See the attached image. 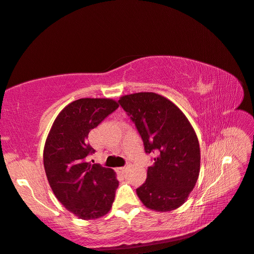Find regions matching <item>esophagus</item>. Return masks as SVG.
I'll use <instances>...</instances> for the list:
<instances>
[{"label":"esophagus","mask_w":254,"mask_h":254,"mask_svg":"<svg viewBox=\"0 0 254 254\" xmlns=\"http://www.w3.org/2000/svg\"><path fill=\"white\" fill-rule=\"evenodd\" d=\"M129 167H131V164L127 163L126 166H123V167H120V168H118V171H119L120 173H122V175H123V173H126V172L127 171V169H128Z\"/></svg>","instance_id":"esophagus-1"}]
</instances>
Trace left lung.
<instances>
[{
  "mask_svg": "<svg viewBox=\"0 0 254 254\" xmlns=\"http://www.w3.org/2000/svg\"><path fill=\"white\" fill-rule=\"evenodd\" d=\"M118 103L135 125L146 153L154 155L137 195L157 212L178 208L200 172V147L191 125L178 106L154 92L123 96Z\"/></svg>",
  "mask_w": 254,
  "mask_h": 254,
  "instance_id": "8db88e82",
  "label": "left lung"
}]
</instances>
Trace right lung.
I'll return each mask as SVG.
<instances>
[{"instance_id":"obj_1","label":"right lung","mask_w":254,"mask_h":254,"mask_svg":"<svg viewBox=\"0 0 254 254\" xmlns=\"http://www.w3.org/2000/svg\"><path fill=\"white\" fill-rule=\"evenodd\" d=\"M111 99H79L57 116L43 150V165L55 197L69 212L84 220L110 211L119 182L113 169L90 164L96 150L88 134L118 108Z\"/></svg>"}]
</instances>
